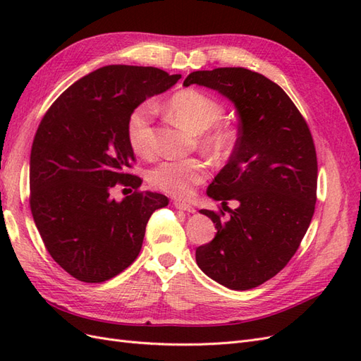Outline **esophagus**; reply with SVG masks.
Masks as SVG:
<instances>
[{
	"label": "esophagus",
	"mask_w": 361,
	"mask_h": 361,
	"mask_svg": "<svg viewBox=\"0 0 361 361\" xmlns=\"http://www.w3.org/2000/svg\"><path fill=\"white\" fill-rule=\"evenodd\" d=\"M174 206H176L178 207V209H180V211H185V212H188V214H192V212H195V209H194V207L191 206V204H188V203H185V202H174L173 203Z\"/></svg>",
	"instance_id": "34e87169"
}]
</instances>
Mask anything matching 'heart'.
<instances>
[{
    "mask_svg": "<svg viewBox=\"0 0 361 361\" xmlns=\"http://www.w3.org/2000/svg\"><path fill=\"white\" fill-rule=\"evenodd\" d=\"M173 118L192 134H200V146L211 155L224 158L236 146V130L220 120L224 106L215 97L195 89H183L169 101ZM155 105L150 101L137 105L126 120V137L137 155L147 157L154 150ZM207 164L197 158L169 159L149 170L147 180L152 187L174 197H190L195 185L204 180Z\"/></svg>",
    "mask_w": 361,
    "mask_h": 361,
    "instance_id": "b5f03b06",
    "label": "heart"
}]
</instances>
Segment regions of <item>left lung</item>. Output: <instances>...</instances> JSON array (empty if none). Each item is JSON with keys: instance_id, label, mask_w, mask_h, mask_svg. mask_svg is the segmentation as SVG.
Masks as SVG:
<instances>
[{"instance_id": "left-lung-1", "label": "left lung", "mask_w": 361, "mask_h": 361, "mask_svg": "<svg viewBox=\"0 0 361 361\" xmlns=\"http://www.w3.org/2000/svg\"><path fill=\"white\" fill-rule=\"evenodd\" d=\"M191 84L221 93L239 116L233 154L206 190L223 209L200 211L216 233L195 250V260L220 285L253 289L288 265L310 226L318 185L313 138L290 97L264 75L218 68L190 73L183 85Z\"/></svg>"}]
</instances>
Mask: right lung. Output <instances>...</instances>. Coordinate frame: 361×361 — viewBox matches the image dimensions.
<instances>
[{"mask_svg": "<svg viewBox=\"0 0 361 361\" xmlns=\"http://www.w3.org/2000/svg\"><path fill=\"white\" fill-rule=\"evenodd\" d=\"M180 75L104 66L73 82L43 116L30 157V207L48 253L80 281L102 283L137 259L150 215L166 195L140 191L126 120ZM116 184L136 191L122 202Z\"/></svg>", "mask_w": 361, "mask_h": 361, "instance_id": "right-lung-1", "label": "right lung"}]
</instances>
